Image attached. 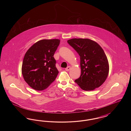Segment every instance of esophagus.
I'll use <instances>...</instances> for the list:
<instances>
[{"label": "esophagus", "instance_id": "obj_1", "mask_svg": "<svg viewBox=\"0 0 131 131\" xmlns=\"http://www.w3.org/2000/svg\"><path fill=\"white\" fill-rule=\"evenodd\" d=\"M70 69H71V67H70V66H68L65 69V70H66V71H69V70H70Z\"/></svg>", "mask_w": 131, "mask_h": 131}]
</instances>
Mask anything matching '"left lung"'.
Masks as SVG:
<instances>
[{"label": "left lung", "instance_id": "left-lung-1", "mask_svg": "<svg viewBox=\"0 0 131 131\" xmlns=\"http://www.w3.org/2000/svg\"><path fill=\"white\" fill-rule=\"evenodd\" d=\"M80 56L81 75L75 81L82 90L91 91L102 85L108 76L109 64L100 45L87 38L67 41Z\"/></svg>", "mask_w": 131, "mask_h": 131}]
</instances>
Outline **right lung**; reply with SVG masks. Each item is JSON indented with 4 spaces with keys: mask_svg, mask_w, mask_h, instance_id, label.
I'll return each mask as SVG.
<instances>
[{
    "mask_svg": "<svg viewBox=\"0 0 131 131\" xmlns=\"http://www.w3.org/2000/svg\"><path fill=\"white\" fill-rule=\"evenodd\" d=\"M60 42L58 39L41 40L25 53L21 73L25 82L34 90H43L55 81L59 72L53 56Z\"/></svg>",
    "mask_w": 131,
    "mask_h": 131,
    "instance_id": "obj_1",
    "label": "right lung"
}]
</instances>
